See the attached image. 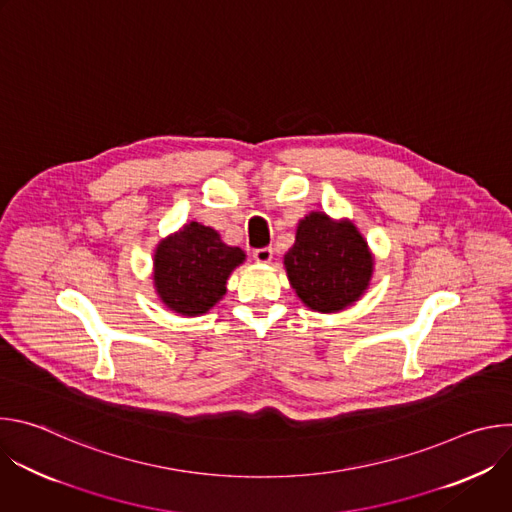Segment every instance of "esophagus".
Instances as JSON below:
<instances>
[{
    "label": "esophagus",
    "instance_id": "34e87169",
    "mask_svg": "<svg viewBox=\"0 0 512 512\" xmlns=\"http://www.w3.org/2000/svg\"><path fill=\"white\" fill-rule=\"evenodd\" d=\"M253 259H255L257 263H271V259H273V249H271V247L255 249V251H253Z\"/></svg>",
    "mask_w": 512,
    "mask_h": 512
}]
</instances>
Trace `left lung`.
Returning <instances> with one entry per match:
<instances>
[{
    "label": "left lung",
    "instance_id": "8db88e82",
    "mask_svg": "<svg viewBox=\"0 0 512 512\" xmlns=\"http://www.w3.org/2000/svg\"><path fill=\"white\" fill-rule=\"evenodd\" d=\"M283 265L298 298L314 312L332 314L352 306L373 277V253L350 221L324 212L304 216Z\"/></svg>",
    "mask_w": 512,
    "mask_h": 512
}]
</instances>
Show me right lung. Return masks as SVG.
Listing matches in <instances>:
<instances>
[{
	"label": "right lung",
	"instance_id": "add662e5",
	"mask_svg": "<svg viewBox=\"0 0 512 512\" xmlns=\"http://www.w3.org/2000/svg\"><path fill=\"white\" fill-rule=\"evenodd\" d=\"M243 261V249L229 247L214 229L192 221L156 247L154 285L172 312L200 316L223 300L229 275Z\"/></svg>",
	"mask_w": 512,
	"mask_h": 512
}]
</instances>
